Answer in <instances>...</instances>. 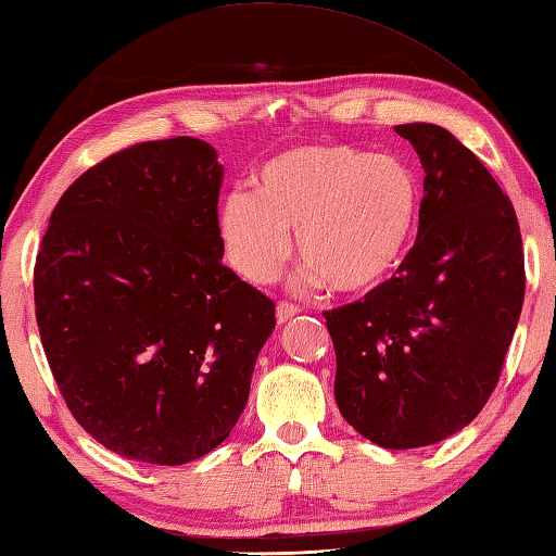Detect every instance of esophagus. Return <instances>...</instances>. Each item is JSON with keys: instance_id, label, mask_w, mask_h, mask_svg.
Masks as SVG:
<instances>
[{"instance_id": "obj_1", "label": "esophagus", "mask_w": 556, "mask_h": 556, "mask_svg": "<svg viewBox=\"0 0 556 556\" xmlns=\"http://www.w3.org/2000/svg\"><path fill=\"white\" fill-rule=\"evenodd\" d=\"M299 313V306L294 304H287V301H279L277 304V320L279 323H287L291 316H296Z\"/></svg>"}]
</instances>
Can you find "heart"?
I'll list each match as a JSON object with an SVG mask.
<instances>
[{"label": "heart", "instance_id": "1", "mask_svg": "<svg viewBox=\"0 0 556 556\" xmlns=\"http://www.w3.org/2000/svg\"><path fill=\"white\" fill-rule=\"evenodd\" d=\"M252 191H233L218 211L228 262L250 285H265L296 255L308 285L338 294L381 287L416 236L422 187L406 160L350 146H296L265 160Z\"/></svg>", "mask_w": 556, "mask_h": 556}]
</instances>
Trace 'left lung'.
<instances>
[{"instance_id":"8db88e82","label":"left lung","mask_w":556,"mask_h":556,"mask_svg":"<svg viewBox=\"0 0 556 556\" xmlns=\"http://www.w3.org/2000/svg\"><path fill=\"white\" fill-rule=\"evenodd\" d=\"M422 179L418 238L396 275L326 311L336 401L387 450L435 445L479 416L496 389L525 299L510 199L447 128L403 124Z\"/></svg>"}]
</instances>
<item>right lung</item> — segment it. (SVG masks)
Listing matches in <instances>:
<instances>
[{"mask_svg":"<svg viewBox=\"0 0 556 556\" xmlns=\"http://www.w3.org/2000/svg\"><path fill=\"white\" fill-rule=\"evenodd\" d=\"M220 185L204 140H150L87 169L50 216L40 342L75 420L121 457L177 467L218 447L275 330V304L220 262Z\"/></svg>","mask_w":556,"mask_h":556,"instance_id":"obj_1","label":"right lung"}]
</instances>
